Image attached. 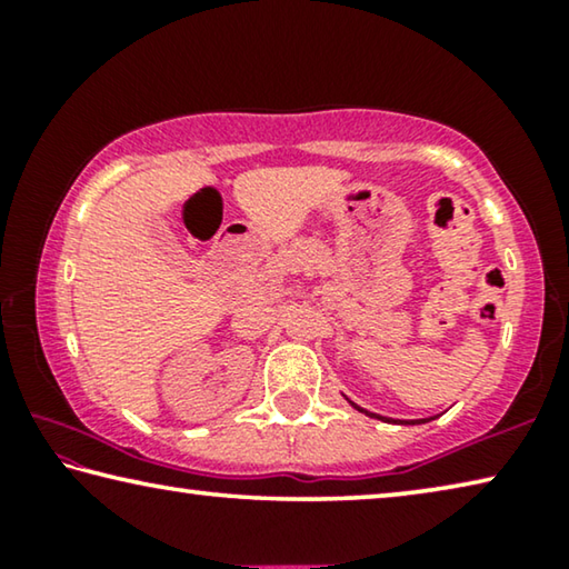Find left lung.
Instances as JSON below:
<instances>
[{"label":"left lung","mask_w":569,"mask_h":569,"mask_svg":"<svg viewBox=\"0 0 569 569\" xmlns=\"http://www.w3.org/2000/svg\"><path fill=\"white\" fill-rule=\"evenodd\" d=\"M349 403L351 407L356 409V411H361V413H366V417H371V419H381V421H397V423H417V421H431V419H389V417H381V413H373V411H366V409H361L359 403H353L351 399H349Z\"/></svg>","instance_id":"left-lung-1"}]
</instances>
